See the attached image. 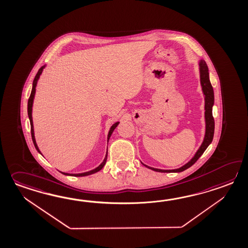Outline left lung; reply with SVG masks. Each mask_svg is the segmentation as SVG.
Returning a JSON list of instances; mask_svg holds the SVG:
<instances>
[{
	"label": "left lung",
	"mask_w": 248,
	"mask_h": 248,
	"mask_svg": "<svg viewBox=\"0 0 248 248\" xmlns=\"http://www.w3.org/2000/svg\"><path fill=\"white\" fill-rule=\"evenodd\" d=\"M199 73H200V83H201L202 91L204 96V110H205L204 111L205 132H204L203 142L192 158L189 160L186 165H183L178 169L162 170V169L150 167L141 163L144 166L148 167L149 169H151L155 171H159V172H181V171H185L198 161V158L204 153V150L207 149L210 144L212 143L214 139V133H215V119L213 117V106L215 104V94H214V89L210 82L208 66L206 65L205 61L203 60L199 61Z\"/></svg>",
	"instance_id": "8db88e82"
}]
</instances>
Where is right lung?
<instances>
[{"instance_id":"add662e5","label":"right lung","mask_w":248,"mask_h":248,"mask_svg":"<svg viewBox=\"0 0 248 248\" xmlns=\"http://www.w3.org/2000/svg\"><path fill=\"white\" fill-rule=\"evenodd\" d=\"M45 66H46V65H44V66H42V67L39 69L38 72H37V74H36V76H35L34 79H33L32 92H31V94H30V97H29V99H28V117H29V120H30V125H31V135H32V140H33V145H34L35 149H36V150L38 151L40 154H42V153H41V151H40V149H39L38 146H37L36 141H35V138H34V132H33V117H32V108H33V99H34V94H35V87H36V84H37V82H38L40 76L42 75L43 70H44V68L45 67ZM118 124H119V122H116V123H115V124H113V125L110 127V130H109L108 134V140H109V138H110L111 135H112V133H113V132H114V130H115V129L116 128V126L118 125ZM107 157H108V151H107V154H106V156H105L103 162H102V163H101V164H100V165H99L98 167H96L95 169H93V170H91V171H85V172H82V173H66V172H62V171H61V173H63L64 175H71V176L77 177L87 176V175L93 174V173H95V172L100 171V170H101V169L104 167L105 164H106V162H107Z\"/></svg>"}]
</instances>
